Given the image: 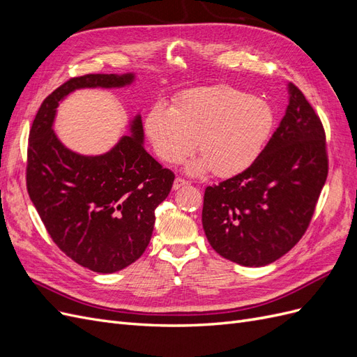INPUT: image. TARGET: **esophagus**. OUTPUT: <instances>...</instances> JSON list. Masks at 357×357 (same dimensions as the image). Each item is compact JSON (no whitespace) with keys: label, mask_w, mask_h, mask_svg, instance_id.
Listing matches in <instances>:
<instances>
[{"label":"esophagus","mask_w":357,"mask_h":357,"mask_svg":"<svg viewBox=\"0 0 357 357\" xmlns=\"http://www.w3.org/2000/svg\"><path fill=\"white\" fill-rule=\"evenodd\" d=\"M186 185H189V181H188V180H185V178L177 177V178L174 180V189H180V188L186 186Z\"/></svg>","instance_id":"obj_1"}]
</instances>
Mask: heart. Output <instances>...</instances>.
<instances>
[{"label": "heart", "mask_w": 357, "mask_h": 357, "mask_svg": "<svg viewBox=\"0 0 357 357\" xmlns=\"http://www.w3.org/2000/svg\"><path fill=\"white\" fill-rule=\"evenodd\" d=\"M277 114L268 101L228 84L183 92L172 102L156 104L146 117V132L156 155L178 164L197 146L201 159L193 174L211 169L219 177L240 174L261 156Z\"/></svg>", "instance_id": "1"}]
</instances>
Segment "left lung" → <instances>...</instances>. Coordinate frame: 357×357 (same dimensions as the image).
<instances>
[{"label": "left lung", "mask_w": 357, "mask_h": 357, "mask_svg": "<svg viewBox=\"0 0 357 357\" xmlns=\"http://www.w3.org/2000/svg\"><path fill=\"white\" fill-rule=\"evenodd\" d=\"M326 135L298 86L253 164L204 193L202 226L211 247L243 266H264L286 255L308 229L328 177Z\"/></svg>", "instance_id": "1"}]
</instances>
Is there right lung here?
I'll use <instances>...</instances> for the list:
<instances>
[{
    "instance_id": "right-lung-1",
    "label": "right lung",
    "mask_w": 357,
    "mask_h": 357,
    "mask_svg": "<svg viewBox=\"0 0 357 357\" xmlns=\"http://www.w3.org/2000/svg\"><path fill=\"white\" fill-rule=\"evenodd\" d=\"M134 74L73 77L41 102L29 129L26 189L41 222L61 250L95 273L112 274L135 262L152 238L155 210L174 183L143 146L137 116L132 135L110 152L83 156L63 146L52 129L58 102L82 88H122Z\"/></svg>"
}]
</instances>
